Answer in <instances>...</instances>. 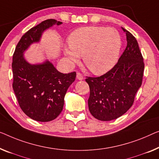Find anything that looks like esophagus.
Listing matches in <instances>:
<instances>
[{"mask_svg": "<svg viewBox=\"0 0 159 159\" xmlns=\"http://www.w3.org/2000/svg\"><path fill=\"white\" fill-rule=\"evenodd\" d=\"M76 78L79 80H83L84 79V75H83L80 73H77Z\"/></svg>", "mask_w": 159, "mask_h": 159, "instance_id": "34e87169", "label": "esophagus"}]
</instances>
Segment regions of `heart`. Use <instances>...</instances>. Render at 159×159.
<instances>
[{"label":"heart","mask_w":159,"mask_h":159,"mask_svg":"<svg viewBox=\"0 0 159 159\" xmlns=\"http://www.w3.org/2000/svg\"><path fill=\"white\" fill-rule=\"evenodd\" d=\"M69 48L64 54L70 63L79 62L83 56L84 64L95 74H103L116 63L121 48V39L116 29L86 26L75 29L68 39Z\"/></svg>","instance_id":"obj_1"}]
</instances>
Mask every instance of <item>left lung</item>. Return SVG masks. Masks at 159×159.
<instances>
[{
    "label": "left lung",
    "mask_w": 159,
    "mask_h": 159,
    "mask_svg": "<svg viewBox=\"0 0 159 159\" xmlns=\"http://www.w3.org/2000/svg\"><path fill=\"white\" fill-rule=\"evenodd\" d=\"M122 29L127 46L116 64L101 76L86 79L90 88V113L104 121L121 116L131 107L143 80L144 62L138 42L131 33Z\"/></svg>",
    "instance_id": "left-lung-1"
}]
</instances>
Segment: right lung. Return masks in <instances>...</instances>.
Segmentation results:
<instances>
[{
	"instance_id": "right-lung-1",
	"label": "right lung",
	"mask_w": 159,
	"mask_h": 159,
	"mask_svg": "<svg viewBox=\"0 0 159 159\" xmlns=\"http://www.w3.org/2000/svg\"><path fill=\"white\" fill-rule=\"evenodd\" d=\"M61 21L48 19L30 28L21 37L13 56V89L25 114L37 121L54 120L63 110L66 91L76 76L75 71L62 73L46 61L30 65L23 53L30 44L39 42L43 32Z\"/></svg>"
}]
</instances>
